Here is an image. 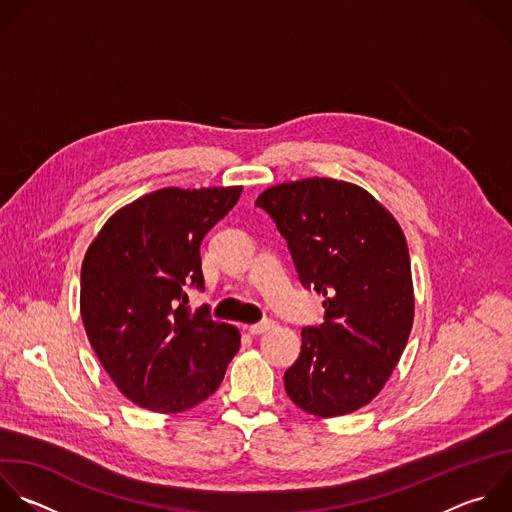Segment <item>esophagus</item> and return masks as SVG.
Wrapping results in <instances>:
<instances>
[{
  "instance_id": "34e87169",
  "label": "esophagus",
  "mask_w": 512,
  "mask_h": 512,
  "mask_svg": "<svg viewBox=\"0 0 512 512\" xmlns=\"http://www.w3.org/2000/svg\"><path fill=\"white\" fill-rule=\"evenodd\" d=\"M275 323L271 321V319H265V321H261V323H255V325H249L247 327V331L251 333V335H261V333H265V331H269L271 327H273Z\"/></svg>"
}]
</instances>
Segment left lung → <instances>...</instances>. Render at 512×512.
<instances>
[{
	"label": "left lung",
	"instance_id": "left-lung-1",
	"mask_svg": "<svg viewBox=\"0 0 512 512\" xmlns=\"http://www.w3.org/2000/svg\"><path fill=\"white\" fill-rule=\"evenodd\" d=\"M255 205L285 237L303 287L325 297V321L301 329L285 392L319 418L352 414L380 394L408 344L414 287L406 237L380 201L346 181L275 185Z\"/></svg>",
	"mask_w": 512,
	"mask_h": 512
}]
</instances>
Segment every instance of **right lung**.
I'll return each instance as SVG.
<instances>
[{"label":"right lung","mask_w":512,"mask_h":512,"mask_svg":"<svg viewBox=\"0 0 512 512\" xmlns=\"http://www.w3.org/2000/svg\"><path fill=\"white\" fill-rule=\"evenodd\" d=\"M243 187L148 193L116 211L82 261L80 313L90 346L116 388L160 414L217 392L241 346L235 325L189 307L203 289L201 243Z\"/></svg>","instance_id":"obj_1"}]
</instances>
